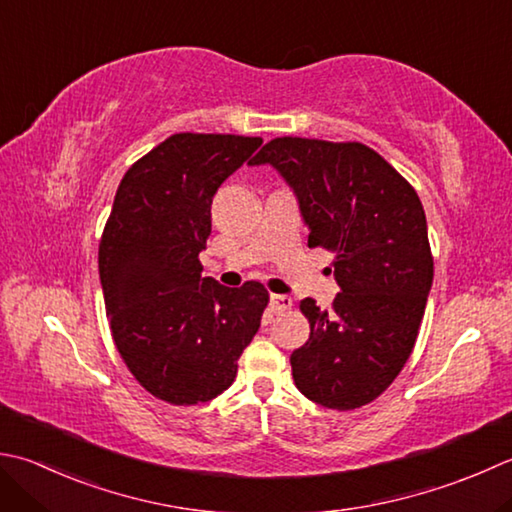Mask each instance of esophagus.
I'll use <instances>...</instances> for the list:
<instances>
[{"label": "esophagus", "mask_w": 512, "mask_h": 512, "mask_svg": "<svg viewBox=\"0 0 512 512\" xmlns=\"http://www.w3.org/2000/svg\"><path fill=\"white\" fill-rule=\"evenodd\" d=\"M293 306V299L288 295H270V310H273L275 315H282L286 310H290Z\"/></svg>", "instance_id": "1"}]
</instances>
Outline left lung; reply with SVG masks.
<instances>
[{
  "instance_id": "left-lung-1",
  "label": "left lung",
  "mask_w": 512,
  "mask_h": 512,
  "mask_svg": "<svg viewBox=\"0 0 512 512\" xmlns=\"http://www.w3.org/2000/svg\"><path fill=\"white\" fill-rule=\"evenodd\" d=\"M273 166L293 190L308 246L335 255L333 310L306 297L308 342L293 350L295 386L310 402L353 410L393 384L413 353L433 255L415 188L364 144L277 137L250 166Z\"/></svg>"
}]
</instances>
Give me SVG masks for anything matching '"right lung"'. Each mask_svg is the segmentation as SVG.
I'll use <instances>...</instances> for the list:
<instances>
[{"mask_svg": "<svg viewBox=\"0 0 512 512\" xmlns=\"http://www.w3.org/2000/svg\"><path fill=\"white\" fill-rule=\"evenodd\" d=\"M262 137L177 133L126 170L99 244L115 346L150 395L210 402L235 382L237 359L262 324L266 288L202 277L217 188Z\"/></svg>", "mask_w": 512, "mask_h": 512, "instance_id": "obj_1", "label": "right lung"}]
</instances>
